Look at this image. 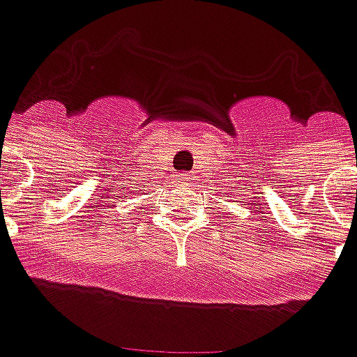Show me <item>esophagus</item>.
Returning <instances> with one entry per match:
<instances>
[{
  "instance_id": "esophagus-1",
  "label": "esophagus",
  "mask_w": 357,
  "mask_h": 357,
  "mask_svg": "<svg viewBox=\"0 0 357 357\" xmlns=\"http://www.w3.org/2000/svg\"><path fill=\"white\" fill-rule=\"evenodd\" d=\"M179 181H181V183H185L187 178H185V176H181V178H179Z\"/></svg>"
}]
</instances>
